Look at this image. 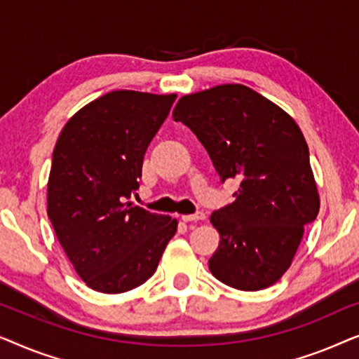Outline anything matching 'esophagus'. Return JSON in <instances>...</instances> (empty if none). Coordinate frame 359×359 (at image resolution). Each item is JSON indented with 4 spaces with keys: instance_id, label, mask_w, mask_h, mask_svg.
Instances as JSON below:
<instances>
[{
    "instance_id": "34e87169",
    "label": "esophagus",
    "mask_w": 359,
    "mask_h": 359,
    "mask_svg": "<svg viewBox=\"0 0 359 359\" xmlns=\"http://www.w3.org/2000/svg\"><path fill=\"white\" fill-rule=\"evenodd\" d=\"M181 219H183L184 222H199V220H204L205 219V214L204 212L184 214V215H181Z\"/></svg>"
}]
</instances>
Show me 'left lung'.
I'll list each match as a JSON object with an SVG mask.
<instances>
[{
    "instance_id": "left-lung-1",
    "label": "left lung",
    "mask_w": 359,
    "mask_h": 359,
    "mask_svg": "<svg viewBox=\"0 0 359 359\" xmlns=\"http://www.w3.org/2000/svg\"><path fill=\"white\" fill-rule=\"evenodd\" d=\"M173 119L194 132L220 181L238 180L235 201L210 215L220 235L209 269L240 291H259L291 266L320 208L309 147L296 121L245 85L186 95Z\"/></svg>"
}]
</instances>
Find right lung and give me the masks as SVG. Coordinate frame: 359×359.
<instances>
[{
  "instance_id": "right-lung-1",
  "label": "right lung",
  "mask_w": 359,
  "mask_h": 359,
  "mask_svg": "<svg viewBox=\"0 0 359 359\" xmlns=\"http://www.w3.org/2000/svg\"><path fill=\"white\" fill-rule=\"evenodd\" d=\"M176 95L117 90L70 117L53 149L47 214L88 287L130 291L155 273L178 229L170 215L129 203L147 147Z\"/></svg>"
}]
</instances>
